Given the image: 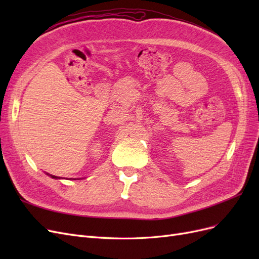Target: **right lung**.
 Listing matches in <instances>:
<instances>
[{
  "mask_svg": "<svg viewBox=\"0 0 259 259\" xmlns=\"http://www.w3.org/2000/svg\"><path fill=\"white\" fill-rule=\"evenodd\" d=\"M52 177H53V178H57V177H56V176H52Z\"/></svg>",
  "mask_w": 259,
  "mask_h": 259,
  "instance_id": "obj_1",
  "label": "right lung"
}]
</instances>
